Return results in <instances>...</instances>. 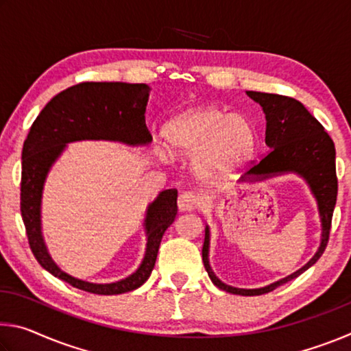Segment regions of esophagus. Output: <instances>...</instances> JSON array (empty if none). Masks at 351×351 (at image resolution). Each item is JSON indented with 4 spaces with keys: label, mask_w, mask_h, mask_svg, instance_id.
Returning <instances> with one entry per match:
<instances>
[{
    "label": "esophagus",
    "mask_w": 351,
    "mask_h": 351,
    "mask_svg": "<svg viewBox=\"0 0 351 351\" xmlns=\"http://www.w3.org/2000/svg\"><path fill=\"white\" fill-rule=\"evenodd\" d=\"M198 204H199V197L193 192H182L180 195V198H178V207H180V210H186V212L193 210Z\"/></svg>",
    "instance_id": "obj_1"
}]
</instances>
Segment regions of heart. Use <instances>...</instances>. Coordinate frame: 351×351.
Listing matches in <instances>:
<instances>
[{"mask_svg":"<svg viewBox=\"0 0 351 351\" xmlns=\"http://www.w3.org/2000/svg\"><path fill=\"white\" fill-rule=\"evenodd\" d=\"M165 139L178 153L199 154L203 175L226 173L245 161L255 145V128L243 114L206 106L181 114L165 127Z\"/></svg>","mask_w":351,"mask_h":351,"instance_id":"obj_1","label":"heart"}]
</instances>
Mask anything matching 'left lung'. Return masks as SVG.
Returning a JSON list of instances; mask_svg holds the SVG:
<instances>
[{
	"instance_id": "8db88e82",
	"label": "left lung",
	"mask_w": 351,
	"mask_h": 351,
	"mask_svg": "<svg viewBox=\"0 0 351 351\" xmlns=\"http://www.w3.org/2000/svg\"><path fill=\"white\" fill-rule=\"evenodd\" d=\"M247 96L261 105L266 116L265 142L271 150L260 161L254 162L247 175L257 180L278 173L294 171L310 184L311 192L317 199L320 219H322V241L319 251L308 263L294 274L282 278L269 287L258 289H240L218 280L209 266V228H206L203 245V263L212 283L230 294L260 295L274 291L277 287L299 277L313 266L324 254L330 239L332 210L337 198L336 150L332 139L325 132L322 123L308 111L299 100L280 94L247 91Z\"/></svg>"
}]
</instances>
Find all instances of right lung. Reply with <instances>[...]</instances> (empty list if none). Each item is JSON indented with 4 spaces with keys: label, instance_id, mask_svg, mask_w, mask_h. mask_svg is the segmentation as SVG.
Segmentation results:
<instances>
[{
    "label": "right lung",
    "instance_id": "obj_1",
    "mask_svg": "<svg viewBox=\"0 0 351 351\" xmlns=\"http://www.w3.org/2000/svg\"><path fill=\"white\" fill-rule=\"evenodd\" d=\"M145 83L83 82L58 93L47 102L23 145L20 210L34 257L43 268L71 287L100 295L128 293L147 282L154 268L162 235L175 221L178 190L169 189L148 206L145 217L147 251L138 271L116 283H90L63 272L47 254L40 228L41 190L52 162L68 142L106 139L130 145L148 144L145 125L148 100Z\"/></svg>",
    "mask_w": 351,
    "mask_h": 351
}]
</instances>
